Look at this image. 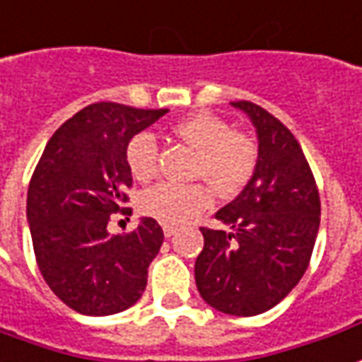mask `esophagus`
I'll list each match as a JSON object with an SVG mask.
<instances>
[{
    "mask_svg": "<svg viewBox=\"0 0 362 362\" xmlns=\"http://www.w3.org/2000/svg\"><path fill=\"white\" fill-rule=\"evenodd\" d=\"M162 228H164V235H166V238H172V235H176V232H178V228L172 226V223H164Z\"/></svg>",
    "mask_w": 362,
    "mask_h": 362,
    "instance_id": "34e87169",
    "label": "esophagus"
}]
</instances>
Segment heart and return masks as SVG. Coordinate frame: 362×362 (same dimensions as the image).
<instances>
[{"label": "heart", "mask_w": 362, "mask_h": 362, "mask_svg": "<svg viewBox=\"0 0 362 362\" xmlns=\"http://www.w3.org/2000/svg\"><path fill=\"white\" fill-rule=\"evenodd\" d=\"M172 136L196 152L194 176L204 178L222 196H232L250 182L257 162V148L245 134L232 132L230 124L212 112H192L170 127ZM127 166L140 182L158 170V142L154 134L140 132L127 146ZM214 194L204 184H158L144 192L142 212L166 223H184L212 206Z\"/></svg>", "instance_id": "1"}]
</instances>
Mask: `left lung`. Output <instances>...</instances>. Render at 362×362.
I'll return each mask as SVG.
<instances>
[{
  "label": "left lung",
  "instance_id": "obj_1",
  "mask_svg": "<svg viewBox=\"0 0 362 362\" xmlns=\"http://www.w3.org/2000/svg\"><path fill=\"white\" fill-rule=\"evenodd\" d=\"M250 119L257 162L242 194L216 214L226 230L202 228L196 287L228 315L252 317L285 299L309 265L321 218L315 178L299 142L274 115L230 103Z\"/></svg>",
  "mask_w": 362,
  "mask_h": 362
}]
</instances>
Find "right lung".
Returning a JSON list of instances; mask_svg holds the SVG:
<instances>
[{
	"instance_id": "right-lung-1",
	"label": "right lung",
	"mask_w": 362,
	"mask_h": 362,
	"mask_svg": "<svg viewBox=\"0 0 362 362\" xmlns=\"http://www.w3.org/2000/svg\"><path fill=\"white\" fill-rule=\"evenodd\" d=\"M168 109L95 103L78 110L47 142L27 190L33 252L51 291L81 315H115L139 301L164 232L140 218L127 235L107 230L127 202L130 139Z\"/></svg>"
}]
</instances>
